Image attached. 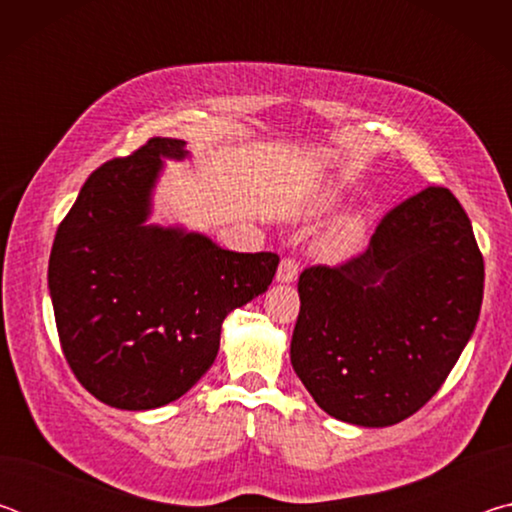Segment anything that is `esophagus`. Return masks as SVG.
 <instances>
[{"mask_svg": "<svg viewBox=\"0 0 512 512\" xmlns=\"http://www.w3.org/2000/svg\"><path fill=\"white\" fill-rule=\"evenodd\" d=\"M298 262L296 259H291V257H284L282 262H280V266H277V275H275V280L277 282H282V284H291V282H296V277H298Z\"/></svg>", "mask_w": 512, "mask_h": 512, "instance_id": "34e87169", "label": "esophagus"}]
</instances>
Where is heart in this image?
<instances>
[{"instance_id": "b5f03b06", "label": "heart", "mask_w": 512, "mask_h": 512, "mask_svg": "<svg viewBox=\"0 0 512 512\" xmlns=\"http://www.w3.org/2000/svg\"><path fill=\"white\" fill-rule=\"evenodd\" d=\"M334 201H336V194L329 192L323 196L320 205H329ZM363 232H366V225H363L361 216H348V219L336 223L334 228L329 230V235L323 239V244H320V253L329 259L350 255L352 250H357L363 241Z\"/></svg>"}]
</instances>
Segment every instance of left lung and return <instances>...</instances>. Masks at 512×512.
Wrapping results in <instances>:
<instances>
[{"label":"left lung","instance_id":"obj_1","mask_svg":"<svg viewBox=\"0 0 512 512\" xmlns=\"http://www.w3.org/2000/svg\"><path fill=\"white\" fill-rule=\"evenodd\" d=\"M291 363L316 404L357 427H391L443 386L476 327L483 257L445 187L393 207L368 248L298 280Z\"/></svg>","mask_w":512,"mask_h":512}]
</instances>
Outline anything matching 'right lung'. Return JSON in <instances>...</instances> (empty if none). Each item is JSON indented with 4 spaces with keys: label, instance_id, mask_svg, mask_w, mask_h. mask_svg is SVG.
Returning a JSON list of instances; mask_svg holds the SVG:
<instances>
[{
    "label": "right lung",
    "instance_id": "obj_1",
    "mask_svg": "<svg viewBox=\"0 0 512 512\" xmlns=\"http://www.w3.org/2000/svg\"><path fill=\"white\" fill-rule=\"evenodd\" d=\"M183 140L151 137L90 173L58 225L49 293L69 368L103 404L158 409L216 359L232 309L268 289L275 253H232L180 225L149 223L164 160Z\"/></svg>",
    "mask_w": 512,
    "mask_h": 512
}]
</instances>
